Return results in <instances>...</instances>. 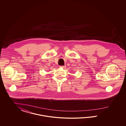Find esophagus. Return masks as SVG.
Returning <instances> with one entry per match:
<instances>
[{"label": "esophagus", "mask_w": 126, "mask_h": 126, "mask_svg": "<svg viewBox=\"0 0 126 126\" xmlns=\"http://www.w3.org/2000/svg\"><path fill=\"white\" fill-rule=\"evenodd\" d=\"M66 66H60V68H66Z\"/></svg>", "instance_id": "obj_1"}]
</instances>
